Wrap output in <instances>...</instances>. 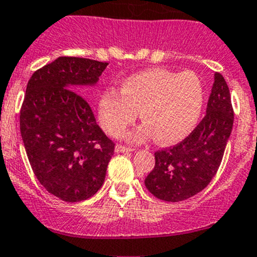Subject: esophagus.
I'll use <instances>...</instances> for the list:
<instances>
[{"label":"esophagus","instance_id":"1","mask_svg":"<svg viewBox=\"0 0 257 257\" xmlns=\"http://www.w3.org/2000/svg\"><path fill=\"white\" fill-rule=\"evenodd\" d=\"M134 148L132 147H125V145H116L115 147V152L116 153H128V152H133Z\"/></svg>","mask_w":257,"mask_h":257}]
</instances>
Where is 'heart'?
<instances>
[{
    "label": "heart",
    "instance_id": "heart-1",
    "mask_svg": "<svg viewBox=\"0 0 257 257\" xmlns=\"http://www.w3.org/2000/svg\"><path fill=\"white\" fill-rule=\"evenodd\" d=\"M203 105L204 84L198 74L152 68L124 79L120 93H103L98 114L103 129L110 136L120 137L141 110L148 125L134 137L154 134L158 143L174 144L194 131Z\"/></svg>",
    "mask_w": 257,
    "mask_h": 257
}]
</instances>
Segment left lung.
<instances>
[{"label": "left lung", "instance_id": "8db88e82", "mask_svg": "<svg viewBox=\"0 0 257 257\" xmlns=\"http://www.w3.org/2000/svg\"><path fill=\"white\" fill-rule=\"evenodd\" d=\"M232 123L229 87L221 74L215 73L205 116L180 143L154 153V169L144 181L148 190L172 203L204 190L221 164Z\"/></svg>", "mask_w": 257, "mask_h": 257}]
</instances>
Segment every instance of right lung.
Segmentation results:
<instances>
[{"mask_svg": "<svg viewBox=\"0 0 257 257\" xmlns=\"http://www.w3.org/2000/svg\"><path fill=\"white\" fill-rule=\"evenodd\" d=\"M107 62L58 57L32 74L20 112L31 168L41 185L67 203L94 195L104 183L115 144L75 90L97 83Z\"/></svg>", "mask_w": 257, "mask_h": 257, "instance_id": "right-lung-1", "label": "right lung"}]
</instances>
